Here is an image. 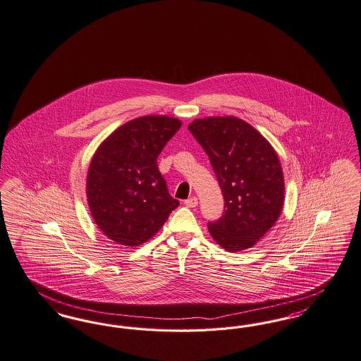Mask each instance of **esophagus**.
<instances>
[{"label": "esophagus", "instance_id": "esophagus-1", "mask_svg": "<svg viewBox=\"0 0 361 361\" xmlns=\"http://www.w3.org/2000/svg\"><path fill=\"white\" fill-rule=\"evenodd\" d=\"M184 204L187 205L188 208H195V207H197L199 202H197V197H189L184 202Z\"/></svg>", "mask_w": 361, "mask_h": 361}]
</instances>
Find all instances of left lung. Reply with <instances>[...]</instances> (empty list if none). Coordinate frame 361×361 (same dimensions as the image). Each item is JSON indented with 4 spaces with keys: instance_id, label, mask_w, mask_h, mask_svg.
<instances>
[{
    "instance_id": "1",
    "label": "left lung",
    "mask_w": 361,
    "mask_h": 361,
    "mask_svg": "<svg viewBox=\"0 0 361 361\" xmlns=\"http://www.w3.org/2000/svg\"><path fill=\"white\" fill-rule=\"evenodd\" d=\"M188 129L208 154L224 197L223 216L208 223L211 236L230 252L255 245L283 207V172L274 147L235 116L195 119Z\"/></svg>"
}]
</instances>
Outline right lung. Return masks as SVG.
Wrapping results in <instances>:
<instances>
[{
	"instance_id": "right-lung-1",
	"label": "right lung",
	"mask_w": 361,
	"mask_h": 361,
	"mask_svg": "<svg viewBox=\"0 0 361 361\" xmlns=\"http://www.w3.org/2000/svg\"><path fill=\"white\" fill-rule=\"evenodd\" d=\"M181 128L166 116H140L111 133L87 173V202L97 226L118 245H142L178 207L159 173L157 159Z\"/></svg>"
}]
</instances>
